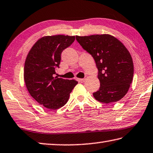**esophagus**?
<instances>
[{"mask_svg": "<svg viewBox=\"0 0 153 153\" xmlns=\"http://www.w3.org/2000/svg\"><path fill=\"white\" fill-rule=\"evenodd\" d=\"M86 79V77H85V78H82V79H79V82H85Z\"/></svg>", "mask_w": 153, "mask_h": 153, "instance_id": "esophagus-1", "label": "esophagus"}]
</instances>
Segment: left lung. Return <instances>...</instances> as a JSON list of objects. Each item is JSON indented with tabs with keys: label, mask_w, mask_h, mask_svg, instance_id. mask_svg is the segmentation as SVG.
<instances>
[{
	"label": "left lung",
	"mask_w": 153,
	"mask_h": 153,
	"mask_svg": "<svg viewBox=\"0 0 153 153\" xmlns=\"http://www.w3.org/2000/svg\"><path fill=\"white\" fill-rule=\"evenodd\" d=\"M82 48L91 55L98 69L99 90L93 94L105 104L118 102L131 84L134 65L128 50L117 38L109 34L76 36Z\"/></svg>",
	"instance_id": "8db88e82"
}]
</instances>
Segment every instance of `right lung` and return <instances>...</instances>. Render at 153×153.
<instances>
[{"mask_svg":"<svg viewBox=\"0 0 153 153\" xmlns=\"http://www.w3.org/2000/svg\"><path fill=\"white\" fill-rule=\"evenodd\" d=\"M75 40V36H44L29 51L24 66V79L30 95L39 104L55 110L67 103L69 94L77 84L75 79L54 77L61 53Z\"/></svg>","mask_w":153,"mask_h":153,"instance_id":"right-lung-1","label":"right lung"}]
</instances>
